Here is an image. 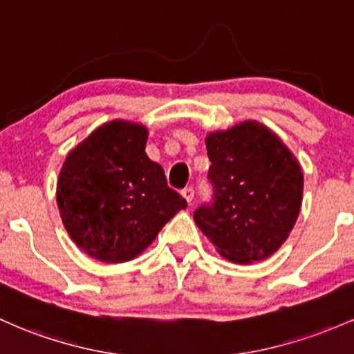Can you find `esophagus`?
I'll use <instances>...</instances> for the list:
<instances>
[{
	"mask_svg": "<svg viewBox=\"0 0 354 354\" xmlns=\"http://www.w3.org/2000/svg\"><path fill=\"white\" fill-rule=\"evenodd\" d=\"M181 196H183L185 200L188 201V203H192L193 196H195V189H193V188H185V189H181Z\"/></svg>",
	"mask_w": 354,
	"mask_h": 354,
	"instance_id": "34e87169",
	"label": "esophagus"
}]
</instances>
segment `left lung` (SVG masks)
<instances>
[{"mask_svg":"<svg viewBox=\"0 0 354 354\" xmlns=\"http://www.w3.org/2000/svg\"><path fill=\"white\" fill-rule=\"evenodd\" d=\"M215 201L195 212V223L230 262H260L281 248L302 203L304 176L277 134L243 120L205 139Z\"/></svg>","mask_w":354,"mask_h":354,"instance_id":"8db88e82","label":"left lung"}]
</instances>
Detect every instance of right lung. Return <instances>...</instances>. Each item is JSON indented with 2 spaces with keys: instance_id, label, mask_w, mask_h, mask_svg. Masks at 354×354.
<instances>
[{
  "instance_id": "add662e5",
  "label": "right lung",
  "mask_w": 354,
  "mask_h": 354,
  "mask_svg": "<svg viewBox=\"0 0 354 354\" xmlns=\"http://www.w3.org/2000/svg\"><path fill=\"white\" fill-rule=\"evenodd\" d=\"M142 124L114 119L92 131L65 158L57 205L75 245L106 263L141 255L159 230L186 208L146 154Z\"/></svg>"
}]
</instances>
